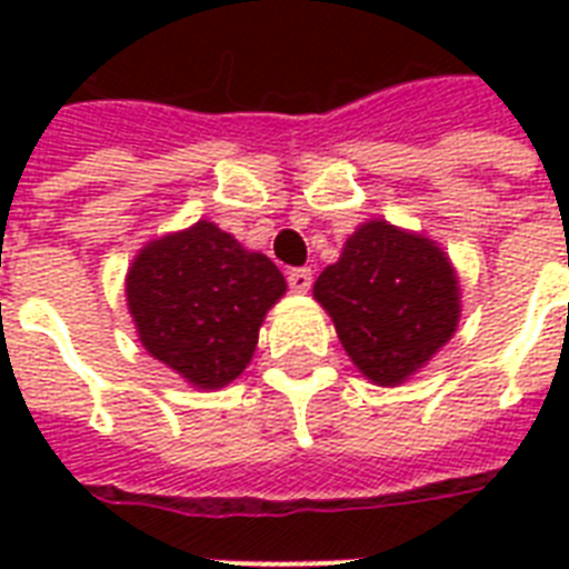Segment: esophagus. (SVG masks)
<instances>
[{
	"mask_svg": "<svg viewBox=\"0 0 569 569\" xmlns=\"http://www.w3.org/2000/svg\"><path fill=\"white\" fill-rule=\"evenodd\" d=\"M310 286H312L310 268H292V271H289V289H292V292L298 295L310 292Z\"/></svg>",
	"mask_w": 569,
	"mask_h": 569,
	"instance_id": "34e87169",
	"label": "esophagus"
}]
</instances>
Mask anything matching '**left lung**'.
Wrapping results in <instances>:
<instances>
[{
    "label": "left lung",
    "mask_w": 569,
    "mask_h": 569,
    "mask_svg": "<svg viewBox=\"0 0 569 569\" xmlns=\"http://www.w3.org/2000/svg\"><path fill=\"white\" fill-rule=\"evenodd\" d=\"M312 292L348 357L380 387L422 369L458 328V277L446 253L387 221L363 223Z\"/></svg>",
    "instance_id": "obj_1"
}]
</instances>
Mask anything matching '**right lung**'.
Segmentation results:
<instances>
[{
	"label": "right lung",
	"mask_w": 569,
	"mask_h": 569,
	"mask_svg": "<svg viewBox=\"0 0 569 569\" xmlns=\"http://www.w3.org/2000/svg\"><path fill=\"white\" fill-rule=\"evenodd\" d=\"M283 292L271 259L209 221L150 241L127 277L129 312L147 351L203 389L239 378Z\"/></svg>",
	"instance_id": "obj_1"
}]
</instances>
